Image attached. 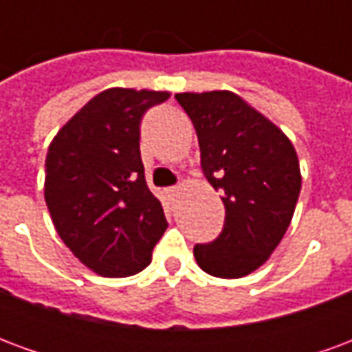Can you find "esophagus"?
Returning <instances> with one entry per match:
<instances>
[{
    "mask_svg": "<svg viewBox=\"0 0 352 352\" xmlns=\"http://www.w3.org/2000/svg\"><path fill=\"white\" fill-rule=\"evenodd\" d=\"M166 194H168V198H175L177 194H179V186H171V188H168V190H166Z\"/></svg>",
    "mask_w": 352,
    "mask_h": 352,
    "instance_id": "1",
    "label": "esophagus"
}]
</instances>
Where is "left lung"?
Listing matches in <instances>:
<instances>
[{"mask_svg": "<svg viewBox=\"0 0 352 352\" xmlns=\"http://www.w3.org/2000/svg\"><path fill=\"white\" fill-rule=\"evenodd\" d=\"M196 128L201 169L226 209L213 243L194 247L209 275L239 279L258 270L290 226L302 188L290 139L228 90L175 94Z\"/></svg>", "mask_w": 352, "mask_h": 352, "instance_id": "8db88e82", "label": "left lung"}]
</instances>
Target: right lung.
<instances>
[{
	"label": "right lung",
	"mask_w": 352,
	"mask_h": 352,
	"mask_svg": "<svg viewBox=\"0 0 352 352\" xmlns=\"http://www.w3.org/2000/svg\"><path fill=\"white\" fill-rule=\"evenodd\" d=\"M169 92L109 88L94 96L52 139L45 201L69 251L103 277L151 264L168 221L141 162V118Z\"/></svg>",
	"instance_id": "right-lung-1"
}]
</instances>
